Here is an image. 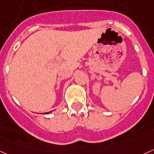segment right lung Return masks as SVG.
Returning a JSON list of instances; mask_svg holds the SVG:
<instances>
[{"label": "right lung", "mask_w": 154, "mask_h": 154, "mask_svg": "<svg viewBox=\"0 0 154 154\" xmlns=\"http://www.w3.org/2000/svg\"><path fill=\"white\" fill-rule=\"evenodd\" d=\"M45 113H49V112H45Z\"/></svg>", "instance_id": "add662e5"}]
</instances>
